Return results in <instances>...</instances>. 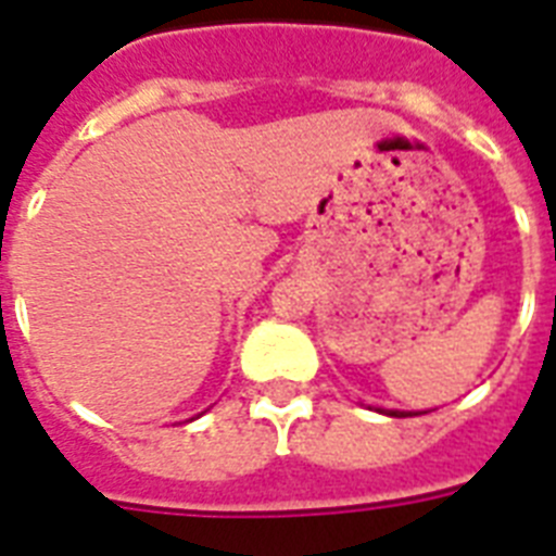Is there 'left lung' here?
I'll return each mask as SVG.
<instances>
[{
  "label": "left lung",
  "instance_id": "left-lung-1",
  "mask_svg": "<svg viewBox=\"0 0 556 556\" xmlns=\"http://www.w3.org/2000/svg\"><path fill=\"white\" fill-rule=\"evenodd\" d=\"M388 417H410V414H403V410H388Z\"/></svg>",
  "mask_w": 556,
  "mask_h": 556
}]
</instances>
